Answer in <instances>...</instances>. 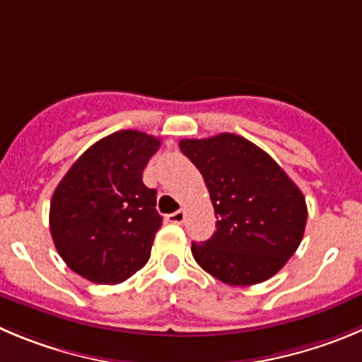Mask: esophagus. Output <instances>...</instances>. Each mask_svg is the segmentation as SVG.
I'll return each instance as SVG.
<instances>
[{
	"label": "esophagus",
	"mask_w": 362,
	"mask_h": 362,
	"mask_svg": "<svg viewBox=\"0 0 362 362\" xmlns=\"http://www.w3.org/2000/svg\"><path fill=\"white\" fill-rule=\"evenodd\" d=\"M168 221L171 223H177V225H182L185 221V211H177L173 214L168 216Z\"/></svg>",
	"instance_id": "34e87169"
}]
</instances>
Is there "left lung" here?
<instances>
[{
  "instance_id": "obj_1",
  "label": "left lung",
  "mask_w": 362,
  "mask_h": 362,
  "mask_svg": "<svg viewBox=\"0 0 362 362\" xmlns=\"http://www.w3.org/2000/svg\"><path fill=\"white\" fill-rule=\"evenodd\" d=\"M180 150L204 177L216 232L192 243V257L228 286L272 279L300 246L307 205L298 185L259 146L235 134L182 139Z\"/></svg>"
}]
</instances>
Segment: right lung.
Here are the masks:
<instances>
[{
  "label": "right lung",
  "instance_id": "right-lung-1",
  "mask_svg": "<svg viewBox=\"0 0 362 362\" xmlns=\"http://www.w3.org/2000/svg\"><path fill=\"white\" fill-rule=\"evenodd\" d=\"M160 139L137 130L107 135L69 168L53 192L49 230L67 266L96 284H119L150 259L162 225L143 171Z\"/></svg>",
  "mask_w": 362,
  "mask_h": 362
}]
</instances>
